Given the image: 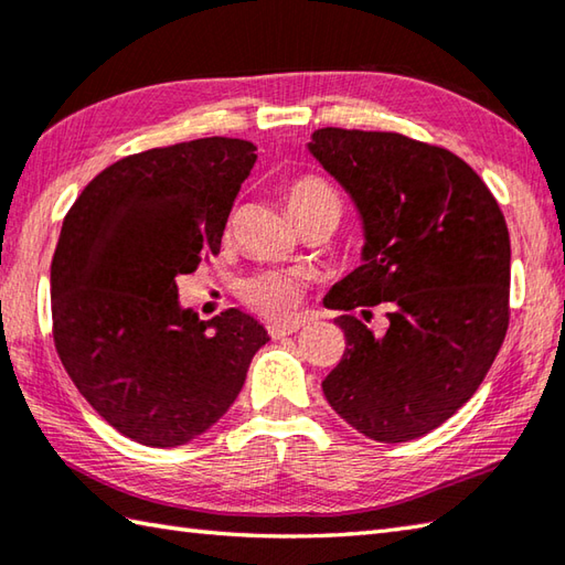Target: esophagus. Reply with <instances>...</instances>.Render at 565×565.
Listing matches in <instances>:
<instances>
[{
	"label": "esophagus",
	"mask_w": 565,
	"mask_h": 565,
	"mask_svg": "<svg viewBox=\"0 0 565 565\" xmlns=\"http://www.w3.org/2000/svg\"><path fill=\"white\" fill-rule=\"evenodd\" d=\"M303 323H306L303 318H291V320H284V323H271L269 326V335L274 340L286 338V335H294V333H298V330L303 328Z\"/></svg>",
	"instance_id": "1"
}]
</instances>
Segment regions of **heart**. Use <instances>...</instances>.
<instances>
[{
    "label": "heart",
    "instance_id": "obj_1",
    "mask_svg": "<svg viewBox=\"0 0 565 565\" xmlns=\"http://www.w3.org/2000/svg\"><path fill=\"white\" fill-rule=\"evenodd\" d=\"M330 195L335 193L330 191L323 181L313 179V175H303V179H298L286 188V207H289L291 217L296 220L298 215H303L306 210H311ZM301 279H298L294 271L286 269L259 271L242 281L239 286V294L245 298V303L267 318L289 316L291 308L298 303V298H301Z\"/></svg>",
    "mask_w": 565,
    "mask_h": 565
}]
</instances>
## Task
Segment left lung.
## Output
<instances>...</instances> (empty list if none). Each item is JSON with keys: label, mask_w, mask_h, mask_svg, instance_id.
<instances>
[{"label": "left lung", "mask_w": 565, "mask_h": 565, "mask_svg": "<svg viewBox=\"0 0 565 565\" xmlns=\"http://www.w3.org/2000/svg\"><path fill=\"white\" fill-rule=\"evenodd\" d=\"M311 157L350 193L362 264L323 298L345 352L323 380L333 412L362 436L404 444L438 428L478 392L510 326V232L490 188L448 149L394 131L316 129Z\"/></svg>", "instance_id": "obj_1"}]
</instances>
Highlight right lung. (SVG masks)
Returning a JSON list of instances; mask_svg holds the SVG:
<instances>
[{
	"mask_svg": "<svg viewBox=\"0 0 565 565\" xmlns=\"http://www.w3.org/2000/svg\"><path fill=\"white\" fill-rule=\"evenodd\" d=\"M254 151L207 137L131 153L63 220L51 262L55 350L87 404L141 446H185L213 428L269 342L239 308L198 320L175 286L220 252Z\"/></svg>",
	"mask_w": 565,
	"mask_h": 565,
	"instance_id": "obj_1",
	"label": "right lung"
}]
</instances>
